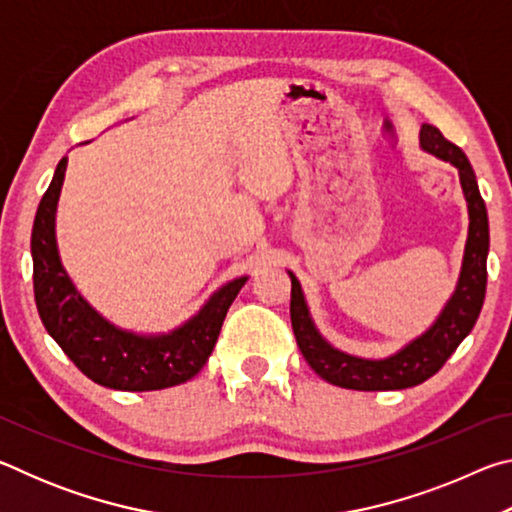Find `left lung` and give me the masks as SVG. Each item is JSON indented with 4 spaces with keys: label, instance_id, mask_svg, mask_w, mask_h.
I'll list each match as a JSON object with an SVG mask.
<instances>
[{
    "label": "left lung",
    "instance_id": "obj_1",
    "mask_svg": "<svg viewBox=\"0 0 512 512\" xmlns=\"http://www.w3.org/2000/svg\"><path fill=\"white\" fill-rule=\"evenodd\" d=\"M420 146L436 158L454 164L461 178V187L470 212V230L454 296L427 332L404 345L400 352L386 359H361L345 354L329 345L318 334L314 320L309 316L305 296H302L298 277H291V327L296 334L298 348L318 377L352 391H402L418 386L436 375L452 357L467 334L472 332L476 318L481 314L488 282V212L476 185V176L467 155L456 144L445 140L436 126L424 124L420 131Z\"/></svg>",
    "mask_w": 512,
    "mask_h": 512
}]
</instances>
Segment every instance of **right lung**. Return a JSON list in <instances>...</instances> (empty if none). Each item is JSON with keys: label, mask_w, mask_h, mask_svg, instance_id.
Returning a JSON list of instances; mask_svg holds the SVG:
<instances>
[{"label": "right lung", "mask_w": 512, "mask_h": 512, "mask_svg": "<svg viewBox=\"0 0 512 512\" xmlns=\"http://www.w3.org/2000/svg\"><path fill=\"white\" fill-rule=\"evenodd\" d=\"M65 169L67 158L58 162L31 232L33 293L42 325L74 366L101 386L115 391H160L185 384L210 359L223 318L248 277L225 284L196 316L169 334L142 336L108 323L74 289L58 257L56 207Z\"/></svg>", "instance_id": "add662e5"}]
</instances>
